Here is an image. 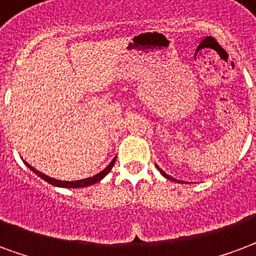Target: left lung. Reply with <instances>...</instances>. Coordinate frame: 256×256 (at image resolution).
<instances>
[{
	"instance_id": "obj_1",
	"label": "left lung",
	"mask_w": 256,
	"mask_h": 256,
	"mask_svg": "<svg viewBox=\"0 0 256 256\" xmlns=\"http://www.w3.org/2000/svg\"><path fill=\"white\" fill-rule=\"evenodd\" d=\"M156 168H158V166H156ZM158 170L161 172V174H162V176H165V177H166V178H169V180H172V182H177L176 178H173V177L168 176L166 173H165V172H164V170H161V169H160V168H158Z\"/></svg>"
}]
</instances>
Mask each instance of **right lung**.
<instances>
[{"label":"right lung","mask_w":256,"mask_h":256,"mask_svg":"<svg viewBox=\"0 0 256 256\" xmlns=\"http://www.w3.org/2000/svg\"><path fill=\"white\" fill-rule=\"evenodd\" d=\"M116 162V158H113V161L110 162L109 165L104 169L102 172H100L98 174H95V176L92 177H88V178H83V180H76V182H61V180H56V178H53V177H49L46 176V174H44V173H40L39 170H36L35 168H32L30 164H27V162L24 161V164L27 165V166L31 169V170L35 173V174H38L40 178H44V182H48L49 184H52V186H56V187H62V188H82V187H88V186H92V184H95V182H100L104 177L109 173L110 170H112V168H113V165H114Z\"/></svg>","instance_id":"right-lung-1"}]
</instances>
